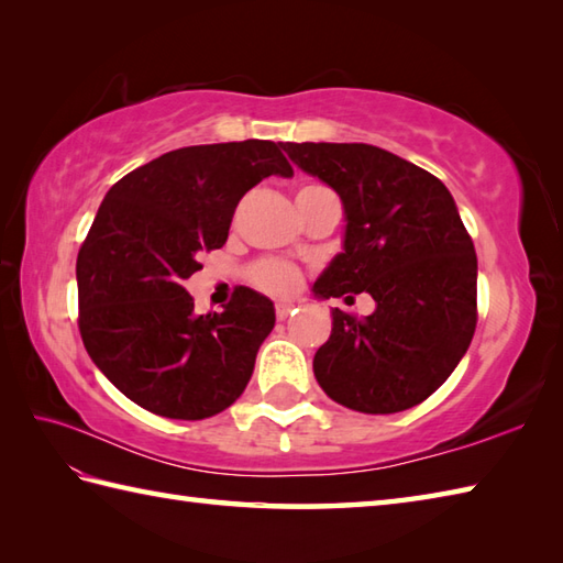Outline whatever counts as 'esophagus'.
<instances>
[{
	"label": "esophagus",
	"instance_id": "obj_1",
	"mask_svg": "<svg viewBox=\"0 0 563 563\" xmlns=\"http://www.w3.org/2000/svg\"><path fill=\"white\" fill-rule=\"evenodd\" d=\"M292 309H295L292 302H278V305H275V317H278L280 321H285V319L292 314Z\"/></svg>",
	"mask_w": 563,
	"mask_h": 563
}]
</instances>
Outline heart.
<instances>
[{"label": "heart", "instance_id": "heart-1", "mask_svg": "<svg viewBox=\"0 0 563 563\" xmlns=\"http://www.w3.org/2000/svg\"><path fill=\"white\" fill-rule=\"evenodd\" d=\"M305 188H319V186H305ZM251 280H254L256 288L263 292L288 295L297 288V285H300V271L283 261H261L256 263L254 271H251Z\"/></svg>", "mask_w": 563, "mask_h": 563}]
</instances>
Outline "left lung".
Returning <instances> with one entry per match:
<instances>
[{"instance_id": "obj_1", "label": "left lung", "mask_w": 563, "mask_h": 563, "mask_svg": "<svg viewBox=\"0 0 563 563\" xmlns=\"http://www.w3.org/2000/svg\"><path fill=\"white\" fill-rule=\"evenodd\" d=\"M280 147L343 202V251L312 295L375 300L365 319L331 312L314 353L319 387L353 411L411 409L452 375L476 329V254L454 198L421 166L363 142Z\"/></svg>"}]
</instances>
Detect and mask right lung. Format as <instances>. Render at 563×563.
<instances>
[{"mask_svg": "<svg viewBox=\"0 0 563 563\" xmlns=\"http://www.w3.org/2000/svg\"><path fill=\"white\" fill-rule=\"evenodd\" d=\"M268 176H292L275 142H220L166 152L106 194L77 256L79 331L93 365L142 409L200 421L246 389L273 302L242 285L222 312L196 314L184 280Z\"/></svg>", "mask_w": 563, "mask_h": 563, "instance_id": "1", "label": "right lung"}]
</instances>
